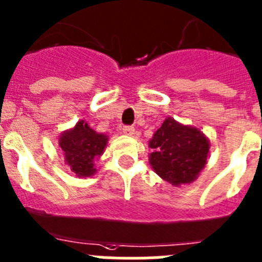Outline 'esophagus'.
<instances>
[{
	"mask_svg": "<svg viewBox=\"0 0 262 262\" xmlns=\"http://www.w3.org/2000/svg\"><path fill=\"white\" fill-rule=\"evenodd\" d=\"M122 132L125 134H128V136H133L134 133H136V129H134V126L132 125H125L122 126Z\"/></svg>",
	"mask_w": 262,
	"mask_h": 262,
	"instance_id": "obj_1",
	"label": "esophagus"
}]
</instances>
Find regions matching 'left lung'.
<instances>
[{"label": "left lung", "instance_id": "obj_1", "mask_svg": "<svg viewBox=\"0 0 262 262\" xmlns=\"http://www.w3.org/2000/svg\"><path fill=\"white\" fill-rule=\"evenodd\" d=\"M148 146L152 148L150 164L158 175L172 185L189 184L206 164L209 141L192 126L166 119L154 133Z\"/></svg>", "mask_w": 262, "mask_h": 262}]
</instances>
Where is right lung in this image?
<instances>
[{
	"instance_id": "add662e5",
	"label": "right lung",
	"mask_w": 262,
	"mask_h": 262,
	"mask_svg": "<svg viewBox=\"0 0 262 262\" xmlns=\"http://www.w3.org/2000/svg\"><path fill=\"white\" fill-rule=\"evenodd\" d=\"M107 141V136L96 133L87 122L79 121L72 130L65 132L60 137L58 145L62 148L70 169L79 178H87L96 171L94 160L103 154Z\"/></svg>"
}]
</instances>
